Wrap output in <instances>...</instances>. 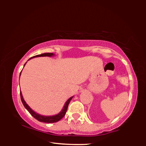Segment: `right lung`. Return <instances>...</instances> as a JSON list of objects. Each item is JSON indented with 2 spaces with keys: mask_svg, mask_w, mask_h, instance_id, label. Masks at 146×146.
<instances>
[{
  "mask_svg": "<svg viewBox=\"0 0 146 146\" xmlns=\"http://www.w3.org/2000/svg\"><path fill=\"white\" fill-rule=\"evenodd\" d=\"M53 55V53H45L40 54V55H35L34 56H32V57L29 58V60H30V59H31L32 58L38 57V56H51ZM25 65H26V64H24V66ZM21 73H20V76H21ZM20 95H21V101H22V102H23L24 106L25 107L26 110L29 112V113L31 115V116H33V117L35 118V119H36L38 121H40V122H46V123H54V122H58V121L61 120L62 118L64 117V115H66V111H67V110H68V106H69V104H70L71 100L72 99V98H73V97H71V98H69V99L67 100V102H66L65 106H64L63 110H62L61 112L59 113L58 114L54 115V116H43V115H39V114H38V113H36L35 112H34L29 107V106L27 104L25 101H24V100L21 91L20 92Z\"/></svg>",
  "mask_w": 146,
  "mask_h": 146,
  "instance_id": "obj_1",
  "label": "right lung"
}]
</instances>
